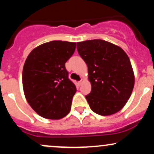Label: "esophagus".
Instances as JSON below:
<instances>
[{
    "label": "esophagus",
    "instance_id": "esophagus-1",
    "mask_svg": "<svg viewBox=\"0 0 154 154\" xmlns=\"http://www.w3.org/2000/svg\"><path fill=\"white\" fill-rule=\"evenodd\" d=\"M83 81H84V79H80V80H79V82H78V85H79V86H80V85H82V83L83 82Z\"/></svg>",
    "mask_w": 154,
    "mask_h": 154
}]
</instances>
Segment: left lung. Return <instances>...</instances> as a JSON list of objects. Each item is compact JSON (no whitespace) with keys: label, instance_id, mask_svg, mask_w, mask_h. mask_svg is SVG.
I'll list each match as a JSON object with an SVG mask.
<instances>
[{"label":"left lung","instance_id":"1","mask_svg":"<svg viewBox=\"0 0 154 154\" xmlns=\"http://www.w3.org/2000/svg\"><path fill=\"white\" fill-rule=\"evenodd\" d=\"M77 48L88 68L92 90L85 98L91 110L101 116L118 112L135 84L128 55L117 45L98 39L79 42Z\"/></svg>","mask_w":154,"mask_h":154}]
</instances>
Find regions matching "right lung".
<instances>
[{"label": "right lung", "mask_w": 154, "mask_h": 154, "mask_svg": "<svg viewBox=\"0 0 154 154\" xmlns=\"http://www.w3.org/2000/svg\"><path fill=\"white\" fill-rule=\"evenodd\" d=\"M76 43L54 40L33 49L22 72L25 98L37 114L59 119L69 114L77 91L69 79L65 63L73 55Z\"/></svg>", "instance_id": "right-lung-1"}]
</instances>
